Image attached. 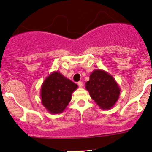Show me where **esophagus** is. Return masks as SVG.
Returning a JSON list of instances; mask_svg holds the SVG:
<instances>
[{"mask_svg":"<svg viewBox=\"0 0 152 152\" xmlns=\"http://www.w3.org/2000/svg\"><path fill=\"white\" fill-rule=\"evenodd\" d=\"M78 85H79V87H83V83H82V82H78Z\"/></svg>","mask_w":152,"mask_h":152,"instance_id":"1","label":"esophagus"}]
</instances>
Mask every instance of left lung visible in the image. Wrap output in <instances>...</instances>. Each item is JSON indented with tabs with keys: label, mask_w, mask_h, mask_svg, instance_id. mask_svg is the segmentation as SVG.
<instances>
[{
	"label": "left lung",
	"mask_w": 152,
	"mask_h": 152,
	"mask_svg": "<svg viewBox=\"0 0 152 152\" xmlns=\"http://www.w3.org/2000/svg\"><path fill=\"white\" fill-rule=\"evenodd\" d=\"M90 97L102 110L113 108L120 96L121 89L115 79L107 71L96 69L85 83Z\"/></svg>",
	"instance_id": "left-lung-1"
}]
</instances>
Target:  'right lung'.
Here are the masks:
<instances>
[{"mask_svg": "<svg viewBox=\"0 0 152 152\" xmlns=\"http://www.w3.org/2000/svg\"><path fill=\"white\" fill-rule=\"evenodd\" d=\"M78 85L59 71H53L45 78L41 86L42 105L50 114L62 113L71 100L72 93Z\"/></svg>", "mask_w": 152, "mask_h": 152, "instance_id": "add662e5", "label": "right lung"}]
</instances>
